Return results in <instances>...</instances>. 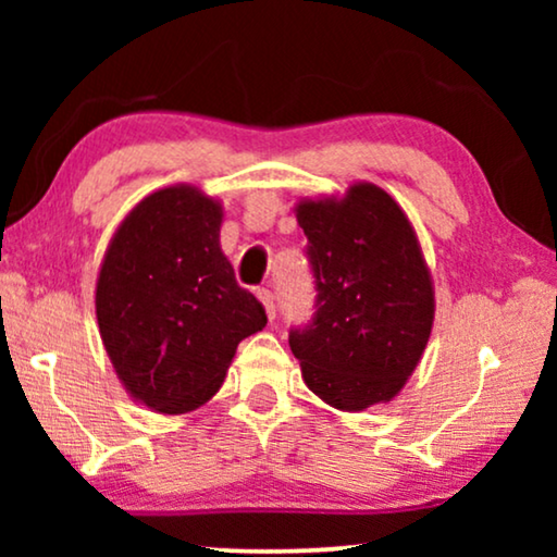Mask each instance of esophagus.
Masks as SVG:
<instances>
[{
    "instance_id": "34e87169",
    "label": "esophagus",
    "mask_w": 557,
    "mask_h": 557,
    "mask_svg": "<svg viewBox=\"0 0 557 557\" xmlns=\"http://www.w3.org/2000/svg\"><path fill=\"white\" fill-rule=\"evenodd\" d=\"M256 296H258V299H261V304L265 307V314H269V319H276V299H273L271 288H258Z\"/></svg>"
}]
</instances>
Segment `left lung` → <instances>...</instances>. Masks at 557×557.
<instances>
[{
    "mask_svg": "<svg viewBox=\"0 0 557 557\" xmlns=\"http://www.w3.org/2000/svg\"><path fill=\"white\" fill-rule=\"evenodd\" d=\"M314 314L288 330L311 393L339 410L391 400L421 360L433 286L406 212L375 185L301 202Z\"/></svg>",
    "mask_w": 557,
    "mask_h": 557,
    "instance_id": "obj_1",
    "label": "left lung"
}]
</instances>
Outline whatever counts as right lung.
Returning <instances> with one entry per match:
<instances>
[{
	"label": "right lung",
	"instance_id": "right-lung-1",
	"mask_svg": "<svg viewBox=\"0 0 557 557\" xmlns=\"http://www.w3.org/2000/svg\"><path fill=\"white\" fill-rule=\"evenodd\" d=\"M223 212L193 187L144 197L113 235L96 317L121 383L159 413H187L223 385L235 349L263 330V304L220 250Z\"/></svg>",
	"mask_w": 557,
	"mask_h": 557
}]
</instances>
